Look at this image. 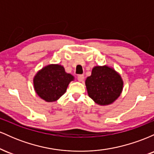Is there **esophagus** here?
Here are the masks:
<instances>
[{
    "mask_svg": "<svg viewBox=\"0 0 154 154\" xmlns=\"http://www.w3.org/2000/svg\"><path fill=\"white\" fill-rule=\"evenodd\" d=\"M77 79H78V81L79 82H82L83 80H84V75H79L77 76Z\"/></svg>",
    "mask_w": 154,
    "mask_h": 154,
    "instance_id": "esophagus-1",
    "label": "esophagus"
}]
</instances>
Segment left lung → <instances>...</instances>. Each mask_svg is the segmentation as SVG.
<instances>
[{
  "label": "left lung",
  "mask_w": 154,
  "mask_h": 154,
  "mask_svg": "<svg viewBox=\"0 0 154 154\" xmlns=\"http://www.w3.org/2000/svg\"><path fill=\"white\" fill-rule=\"evenodd\" d=\"M123 85L121 75L106 65L93 67L91 75L85 80L88 95L100 106L114 103L121 95Z\"/></svg>",
  "instance_id": "1"
}]
</instances>
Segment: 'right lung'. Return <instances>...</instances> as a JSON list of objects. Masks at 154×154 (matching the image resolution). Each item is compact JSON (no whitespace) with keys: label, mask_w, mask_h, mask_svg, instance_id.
<instances>
[{"label":"right lung","mask_w":154,"mask_h":154,"mask_svg":"<svg viewBox=\"0 0 154 154\" xmlns=\"http://www.w3.org/2000/svg\"><path fill=\"white\" fill-rule=\"evenodd\" d=\"M74 79V76L66 73L61 65L49 64L37 72L33 78V85L40 98L46 102H54L64 94Z\"/></svg>","instance_id":"obj_1"}]
</instances>
